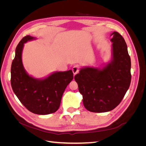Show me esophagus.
Instances as JSON below:
<instances>
[{
  "label": "esophagus",
  "instance_id": "esophagus-1",
  "mask_svg": "<svg viewBox=\"0 0 146 146\" xmlns=\"http://www.w3.org/2000/svg\"><path fill=\"white\" fill-rule=\"evenodd\" d=\"M72 70L73 74H74V75L75 76V75L77 74L78 72V71H79V67H78V66H74V67L72 68Z\"/></svg>",
  "mask_w": 146,
  "mask_h": 146
}]
</instances>
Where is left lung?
Returning <instances> with one entry per match:
<instances>
[{"instance_id":"8db88e82","label":"left lung","mask_w":146,"mask_h":146,"mask_svg":"<svg viewBox=\"0 0 146 146\" xmlns=\"http://www.w3.org/2000/svg\"><path fill=\"white\" fill-rule=\"evenodd\" d=\"M110 36L111 58L102 68L85 66L74 77L83 96V104L91 112L104 113L115 108L129 90L131 60L124 39L117 32Z\"/></svg>"}]
</instances>
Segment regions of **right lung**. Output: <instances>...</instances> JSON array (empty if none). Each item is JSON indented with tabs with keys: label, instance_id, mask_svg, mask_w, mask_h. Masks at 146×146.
Segmentation results:
<instances>
[{
	"label": "right lung",
	"instance_id": "1",
	"mask_svg": "<svg viewBox=\"0 0 146 146\" xmlns=\"http://www.w3.org/2000/svg\"><path fill=\"white\" fill-rule=\"evenodd\" d=\"M36 39L27 35L17 46L11 68V85L17 98L29 111L46 115L59 108L66 88L73 79V72L72 70L56 71L42 78L30 76L24 69L22 54L24 44Z\"/></svg>",
	"mask_w": 146,
	"mask_h": 146
}]
</instances>
